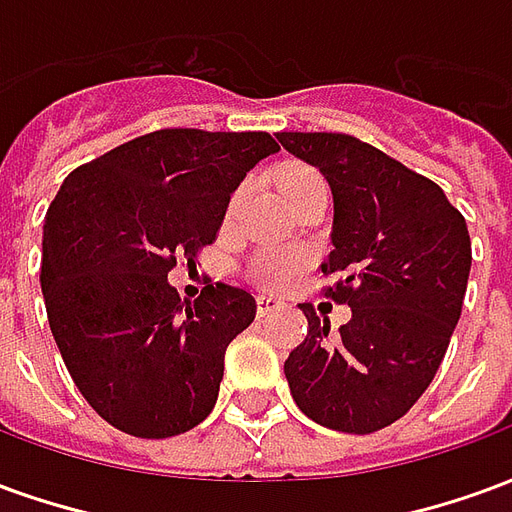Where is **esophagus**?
Masks as SVG:
<instances>
[{
  "instance_id": "obj_1",
  "label": "esophagus",
  "mask_w": 512,
  "mask_h": 512,
  "mask_svg": "<svg viewBox=\"0 0 512 512\" xmlns=\"http://www.w3.org/2000/svg\"><path fill=\"white\" fill-rule=\"evenodd\" d=\"M279 307H282V301L271 299V296H257V315H260V318H266V315H271V312H277Z\"/></svg>"
}]
</instances>
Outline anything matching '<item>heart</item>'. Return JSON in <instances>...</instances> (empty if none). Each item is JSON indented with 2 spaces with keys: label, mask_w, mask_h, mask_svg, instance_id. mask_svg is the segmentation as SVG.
<instances>
[{
  "label": "heart",
  "mask_w": 512,
  "mask_h": 512,
  "mask_svg": "<svg viewBox=\"0 0 512 512\" xmlns=\"http://www.w3.org/2000/svg\"><path fill=\"white\" fill-rule=\"evenodd\" d=\"M312 178L315 175H312L310 169L288 167L282 172V189H285V194H290V191L299 189L301 183H307ZM241 197H244V191H238L233 200H230V213L241 205ZM301 268H304V257L299 252H268V255L257 260L255 277L266 288H285V285H290L296 279Z\"/></svg>",
  "instance_id": "heart-1"
}]
</instances>
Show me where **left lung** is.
Instances as JSON below:
<instances>
[{"label":"left lung","instance_id":"8db88e82","mask_svg":"<svg viewBox=\"0 0 512 512\" xmlns=\"http://www.w3.org/2000/svg\"><path fill=\"white\" fill-rule=\"evenodd\" d=\"M279 145L321 169L334 200L332 252L321 263L351 321L332 337L312 304L285 378L318 425L376 433L414 406L436 376L461 318L472 241L433 180L348 134L282 131Z\"/></svg>","mask_w":512,"mask_h":512}]
</instances>
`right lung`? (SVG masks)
<instances>
[{
  "instance_id": "obj_1",
  "label": "right lung",
  "mask_w": 512,
  "mask_h": 512,
  "mask_svg": "<svg viewBox=\"0 0 512 512\" xmlns=\"http://www.w3.org/2000/svg\"><path fill=\"white\" fill-rule=\"evenodd\" d=\"M274 153L266 131L164 128L73 169L49 205L40 288L51 334L117 430L167 439L216 406L224 351L257 304L222 282L180 301L167 274L213 244L230 194Z\"/></svg>"
}]
</instances>
